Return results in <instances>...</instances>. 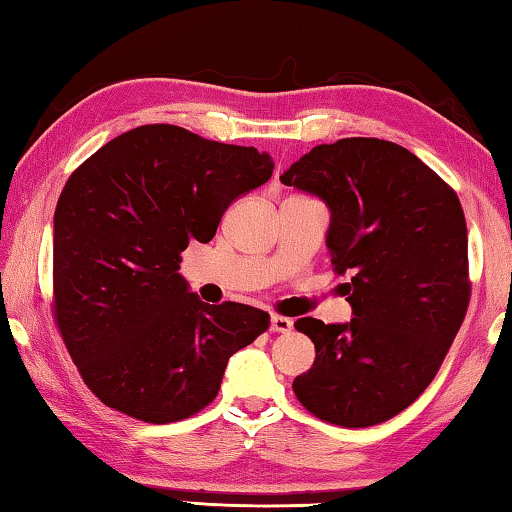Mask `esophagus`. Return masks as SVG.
I'll list each match as a JSON object with an SVG mask.
<instances>
[{"label":"esophagus","mask_w":512,"mask_h":512,"mask_svg":"<svg viewBox=\"0 0 512 512\" xmlns=\"http://www.w3.org/2000/svg\"><path fill=\"white\" fill-rule=\"evenodd\" d=\"M292 325H294L292 318L281 316V314H272V332H281V334H285V332L292 330Z\"/></svg>","instance_id":"esophagus-1"}]
</instances>
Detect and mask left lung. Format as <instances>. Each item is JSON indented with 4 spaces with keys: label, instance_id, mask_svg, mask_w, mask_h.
Instances as JSON below:
<instances>
[{
    "label": "left lung",
    "instance_id": "8db88e82",
    "mask_svg": "<svg viewBox=\"0 0 512 512\" xmlns=\"http://www.w3.org/2000/svg\"><path fill=\"white\" fill-rule=\"evenodd\" d=\"M283 185L332 211L327 247L354 318L294 327L316 347L292 388L307 412L343 428L397 417L435 379L470 303L468 229L446 180L399 144L343 138L294 162Z\"/></svg>",
    "mask_w": 512,
    "mask_h": 512
}]
</instances>
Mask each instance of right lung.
Instances as JSON below:
<instances>
[{"label": "right lung", "mask_w": 512, "mask_h": 512, "mask_svg": "<svg viewBox=\"0 0 512 512\" xmlns=\"http://www.w3.org/2000/svg\"><path fill=\"white\" fill-rule=\"evenodd\" d=\"M254 147L144 124L77 167L57 200L53 318L104 406L144 423L194 417L216 399L231 354L267 332L252 305L202 303L178 274L225 209L272 178Z\"/></svg>", "instance_id": "right-lung-1"}]
</instances>
